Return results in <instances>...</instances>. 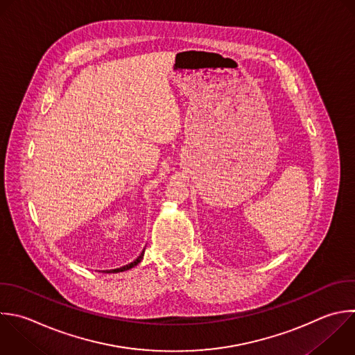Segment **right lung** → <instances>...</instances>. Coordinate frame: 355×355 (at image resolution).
<instances>
[{
    "instance_id": "add662e5",
    "label": "right lung",
    "mask_w": 355,
    "mask_h": 355,
    "mask_svg": "<svg viewBox=\"0 0 355 355\" xmlns=\"http://www.w3.org/2000/svg\"><path fill=\"white\" fill-rule=\"evenodd\" d=\"M143 255H144V251L141 252V255L136 259V261H133L132 263H129V265H126V266H122V268H118V269H112V270H107L108 273H116V272H123V270H128V269H130V268H133V266H136L141 259H143Z\"/></svg>"
}]
</instances>
